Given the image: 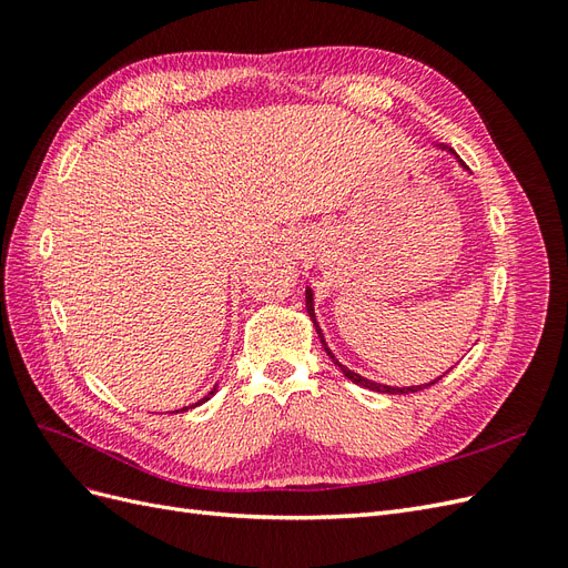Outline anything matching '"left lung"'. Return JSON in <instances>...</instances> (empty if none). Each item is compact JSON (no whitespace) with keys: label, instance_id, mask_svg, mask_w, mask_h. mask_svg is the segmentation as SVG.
Instances as JSON below:
<instances>
[{"label":"left lung","instance_id":"left-lung-1","mask_svg":"<svg viewBox=\"0 0 568 568\" xmlns=\"http://www.w3.org/2000/svg\"><path fill=\"white\" fill-rule=\"evenodd\" d=\"M440 149H448V146H440ZM450 153H455L453 149H448ZM457 161H459V165L462 168H467V165H464L462 163V159L459 156H455ZM469 170V168H467ZM305 307H307V315H311V320H313V324H315V332H317V336H320V341H322V346H324V351H326V355H329L332 357V363L343 372V376H346V379H351L353 384H357V386H363V388H369V390H376V393H417V390H424L426 386H432V384H436L438 379H440V376H438V379H434V382H428V384H419V386H386V384H376V382H372V379H365V376H359L357 372H353V369H348L346 365H341L338 363V357L332 353V348L329 346H326V341H324V334H322V329H320V322H317V315H315V296H313V288L311 286H307L305 288ZM445 374H448V372H445Z\"/></svg>","mask_w":568,"mask_h":568}]
</instances>
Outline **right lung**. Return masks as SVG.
Here are the masks:
<instances>
[{
  "mask_svg": "<svg viewBox=\"0 0 568 568\" xmlns=\"http://www.w3.org/2000/svg\"><path fill=\"white\" fill-rule=\"evenodd\" d=\"M215 393H217V384H215V386H213V390H211V393H209V395H203V398H201V400H199V403H194V405H189V407H182V409H175V412H186V409H192V407H196V405H203V403H205V400H211V398H213V395H215Z\"/></svg>",
  "mask_w": 568,
  "mask_h": 568,
  "instance_id": "obj_1",
  "label": "right lung"
}]
</instances>
